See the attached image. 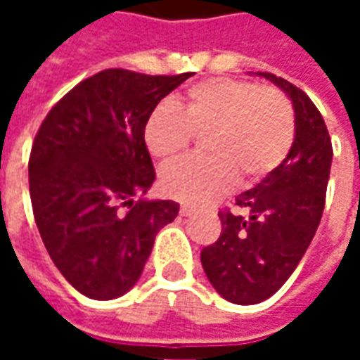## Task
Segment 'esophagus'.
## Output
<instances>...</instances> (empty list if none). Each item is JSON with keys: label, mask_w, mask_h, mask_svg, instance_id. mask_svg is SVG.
<instances>
[{"label": "esophagus", "mask_w": 360, "mask_h": 360, "mask_svg": "<svg viewBox=\"0 0 360 360\" xmlns=\"http://www.w3.org/2000/svg\"><path fill=\"white\" fill-rule=\"evenodd\" d=\"M179 212H181V216H185V218H188V216H195L196 208H193V206H187V204H183Z\"/></svg>", "instance_id": "1"}]
</instances>
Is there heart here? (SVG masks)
I'll list each match as a JSON object with an SVG mask.
<instances>
[{
    "instance_id": "obj_1",
    "label": "heart",
    "mask_w": 360,
    "mask_h": 360,
    "mask_svg": "<svg viewBox=\"0 0 360 360\" xmlns=\"http://www.w3.org/2000/svg\"><path fill=\"white\" fill-rule=\"evenodd\" d=\"M196 134L204 150L162 173V188L181 202L206 204L233 188L257 183L283 164L295 141V111L283 92L237 79H210L175 103H160L144 123V144L169 164L187 154Z\"/></svg>"
}]
</instances>
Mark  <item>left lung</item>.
<instances>
[{"label":"left lung","instance_id":"left-lung-1","mask_svg":"<svg viewBox=\"0 0 360 360\" xmlns=\"http://www.w3.org/2000/svg\"><path fill=\"white\" fill-rule=\"evenodd\" d=\"M283 90L295 110V141L283 164L235 198L249 218L221 210V235L204 247L200 262L226 301L257 304L293 274L316 233L332 167V141L318 108L301 89L257 73Z\"/></svg>","mask_w":360,"mask_h":360}]
</instances>
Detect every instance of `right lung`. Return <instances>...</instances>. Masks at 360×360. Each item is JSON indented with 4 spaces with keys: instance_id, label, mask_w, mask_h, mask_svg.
Returning <instances> with one entry per match:
<instances>
[{
    "instance_id": "1",
    "label": "right lung",
    "mask_w": 360,
    "mask_h": 360,
    "mask_svg": "<svg viewBox=\"0 0 360 360\" xmlns=\"http://www.w3.org/2000/svg\"><path fill=\"white\" fill-rule=\"evenodd\" d=\"M193 73L105 69L59 100L36 133L28 185L36 226L63 278L96 301L139 281L173 200L137 198L156 179L144 123Z\"/></svg>"
}]
</instances>
